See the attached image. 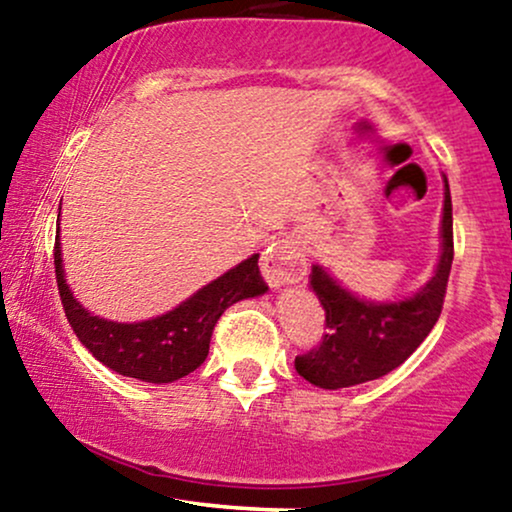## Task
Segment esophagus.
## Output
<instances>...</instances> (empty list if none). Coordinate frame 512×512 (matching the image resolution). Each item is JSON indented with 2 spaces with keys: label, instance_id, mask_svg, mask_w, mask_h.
Wrapping results in <instances>:
<instances>
[{
  "label": "esophagus",
  "instance_id": "obj_1",
  "mask_svg": "<svg viewBox=\"0 0 512 512\" xmlns=\"http://www.w3.org/2000/svg\"><path fill=\"white\" fill-rule=\"evenodd\" d=\"M261 271L266 283L273 290H280V287L297 283V280H302L307 275V261H304L297 241L280 239L263 251Z\"/></svg>",
  "mask_w": 512,
  "mask_h": 512
}]
</instances>
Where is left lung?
<instances>
[{
    "instance_id": "obj_1",
    "label": "left lung",
    "mask_w": 512,
    "mask_h": 512,
    "mask_svg": "<svg viewBox=\"0 0 512 512\" xmlns=\"http://www.w3.org/2000/svg\"><path fill=\"white\" fill-rule=\"evenodd\" d=\"M445 183L440 220V256L426 285L401 300H367L348 290L312 263L309 287L326 312V331L319 348L297 355L295 370L309 384L321 389L355 387L380 380L404 363L426 341L438 321L452 268V198Z\"/></svg>"
}]
</instances>
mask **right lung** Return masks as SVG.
<instances>
[{"label":"right lung","mask_w":512,"mask_h":512,"mask_svg":"<svg viewBox=\"0 0 512 512\" xmlns=\"http://www.w3.org/2000/svg\"><path fill=\"white\" fill-rule=\"evenodd\" d=\"M55 275L67 321L82 346L118 375L149 384H169L198 370L208 358L212 329L222 312L234 302L268 292L258 271V254H254L159 317L132 324L94 317L67 285L60 227L55 239Z\"/></svg>","instance_id":"right-lung-1"}]
</instances>
